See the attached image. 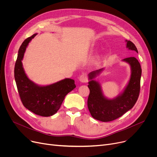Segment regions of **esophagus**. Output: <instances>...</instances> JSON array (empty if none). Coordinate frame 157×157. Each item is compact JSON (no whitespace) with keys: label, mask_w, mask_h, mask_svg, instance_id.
I'll list each match as a JSON object with an SVG mask.
<instances>
[{"label":"esophagus","mask_w":157,"mask_h":157,"mask_svg":"<svg viewBox=\"0 0 157 157\" xmlns=\"http://www.w3.org/2000/svg\"><path fill=\"white\" fill-rule=\"evenodd\" d=\"M79 81H81V83H86L87 81V76L86 74H82L79 78Z\"/></svg>","instance_id":"obj_1"}]
</instances>
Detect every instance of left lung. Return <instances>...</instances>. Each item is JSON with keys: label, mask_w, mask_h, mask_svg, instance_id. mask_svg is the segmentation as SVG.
I'll return each instance as SVG.
<instances>
[{"label": "left lung", "mask_w": 157, "mask_h": 157, "mask_svg": "<svg viewBox=\"0 0 157 157\" xmlns=\"http://www.w3.org/2000/svg\"><path fill=\"white\" fill-rule=\"evenodd\" d=\"M127 48L138 53L135 44L130 40H125ZM130 66L131 74L129 81L123 91L112 99L104 96L101 86L94 78L99 75L104 68L94 71L88 74L90 94L88 98V108L92 117L103 122L116 120L135 105L140 92V81L142 69L138 60L132 56L122 60Z\"/></svg>", "instance_id": "8db88e82"}]
</instances>
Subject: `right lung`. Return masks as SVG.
<instances>
[{
    "mask_svg": "<svg viewBox=\"0 0 157 157\" xmlns=\"http://www.w3.org/2000/svg\"><path fill=\"white\" fill-rule=\"evenodd\" d=\"M36 35L34 34L25 40L19 49L14 79L23 105L36 114L47 117L59 111L65 95L76 88V85L74 79L65 78L52 85L40 86L27 77L21 61L29 43Z\"/></svg>",
    "mask_w": 157,
    "mask_h": 157,
    "instance_id": "1",
    "label": "right lung"
}]
</instances>
